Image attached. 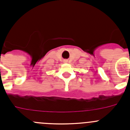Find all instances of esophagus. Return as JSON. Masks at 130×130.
<instances>
[{
  "label": "esophagus",
  "mask_w": 130,
  "mask_h": 130,
  "mask_svg": "<svg viewBox=\"0 0 130 130\" xmlns=\"http://www.w3.org/2000/svg\"><path fill=\"white\" fill-rule=\"evenodd\" d=\"M64 61H65V63H67V60H65Z\"/></svg>",
  "instance_id": "1"
}]
</instances>
